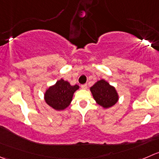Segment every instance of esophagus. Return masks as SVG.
Segmentation results:
<instances>
[{"label":"esophagus","mask_w":159,"mask_h":159,"mask_svg":"<svg viewBox=\"0 0 159 159\" xmlns=\"http://www.w3.org/2000/svg\"><path fill=\"white\" fill-rule=\"evenodd\" d=\"M81 87L82 89H87V84H82Z\"/></svg>","instance_id":"esophagus-1"}]
</instances>
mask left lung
<instances>
[{
    "instance_id": "left-lung-1",
    "label": "left lung",
    "mask_w": 159,
    "mask_h": 159,
    "mask_svg": "<svg viewBox=\"0 0 159 159\" xmlns=\"http://www.w3.org/2000/svg\"><path fill=\"white\" fill-rule=\"evenodd\" d=\"M90 91L97 104L103 109L112 107L119 101V94L116 88L105 79L97 81L90 88Z\"/></svg>"
}]
</instances>
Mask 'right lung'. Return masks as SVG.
Returning a JSON list of instances; mask_svg holds the SVG:
<instances>
[{"mask_svg": "<svg viewBox=\"0 0 159 159\" xmlns=\"http://www.w3.org/2000/svg\"><path fill=\"white\" fill-rule=\"evenodd\" d=\"M79 89L78 84L71 85L61 78L54 84L47 89L44 93L46 103L57 111H62L70 106L74 93Z\"/></svg>", "mask_w": 159, "mask_h": 159, "instance_id": "1", "label": "right lung"}]
</instances>
